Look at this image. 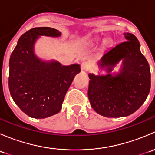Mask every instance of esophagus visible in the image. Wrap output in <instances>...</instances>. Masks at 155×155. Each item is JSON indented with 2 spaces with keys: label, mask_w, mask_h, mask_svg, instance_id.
<instances>
[{
  "label": "esophagus",
  "mask_w": 155,
  "mask_h": 155,
  "mask_svg": "<svg viewBox=\"0 0 155 155\" xmlns=\"http://www.w3.org/2000/svg\"><path fill=\"white\" fill-rule=\"evenodd\" d=\"M88 68H89V66L88 64H87V62L84 61L81 64V69H82V70H88Z\"/></svg>",
  "instance_id": "1"
}]
</instances>
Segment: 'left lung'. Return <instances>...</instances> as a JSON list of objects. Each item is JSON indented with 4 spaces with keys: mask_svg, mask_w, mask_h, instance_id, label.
Instances as JSON below:
<instances>
[{
    "mask_svg": "<svg viewBox=\"0 0 155 155\" xmlns=\"http://www.w3.org/2000/svg\"><path fill=\"white\" fill-rule=\"evenodd\" d=\"M127 41L104 53L98 62L107 75L89 73V101L96 112L107 118L128 116L139 109L151 87L149 64L140 51V44L133 34L124 33ZM123 61L119 73H110Z\"/></svg>",
    "mask_w": 155,
    "mask_h": 155,
    "instance_id": "left-lung-1",
    "label": "left lung"
}]
</instances>
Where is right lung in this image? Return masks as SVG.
<instances>
[{
  "mask_svg": "<svg viewBox=\"0 0 155 155\" xmlns=\"http://www.w3.org/2000/svg\"><path fill=\"white\" fill-rule=\"evenodd\" d=\"M61 33L48 27L34 28L20 37L10 58L9 89L14 102L31 118H45L60 112L78 64L64 66L56 61H43L34 54L40 36L58 37Z\"/></svg>",
  "mask_w": 155,
  "mask_h": 155,
  "instance_id": "right-lung-1",
  "label": "right lung"
}]
</instances>
